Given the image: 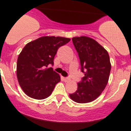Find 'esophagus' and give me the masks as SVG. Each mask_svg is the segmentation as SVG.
Masks as SVG:
<instances>
[{
  "mask_svg": "<svg viewBox=\"0 0 131 131\" xmlns=\"http://www.w3.org/2000/svg\"><path fill=\"white\" fill-rule=\"evenodd\" d=\"M63 80H64V82H68V81H69V80H70V78H68V77H64V78H63Z\"/></svg>",
  "mask_w": 131,
  "mask_h": 131,
  "instance_id": "obj_1",
  "label": "esophagus"
}]
</instances>
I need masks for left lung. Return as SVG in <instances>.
<instances>
[{
	"label": "left lung",
	"mask_w": 131,
	"mask_h": 131,
	"mask_svg": "<svg viewBox=\"0 0 131 131\" xmlns=\"http://www.w3.org/2000/svg\"><path fill=\"white\" fill-rule=\"evenodd\" d=\"M78 53L82 72L85 74L78 89L70 98L78 103H88L101 95L108 83L111 63L108 51L96 40L80 36L72 38Z\"/></svg>",
	"instance_id": "obj_1"
}]
</instances>
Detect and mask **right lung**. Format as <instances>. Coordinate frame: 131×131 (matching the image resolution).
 <instances>
[{
	"instance_id": "obj_1",
	"label": "right lung",
	"mask_w": 131,
	"mask_h": 131,
	"mask_svg": "<svg viewBox=\"0 0 131 131\" xmlns=\"http://www.w3.org/2000/svg\"><path fill=\"white\" fill-rule=\"evenodd\" d=\"M70 40V38L60 36H42L23 48L17 58V77L19 84L27 96L38 100L50 96L61 77L52 68L48 67L53 64L59 48Z\"/></svg>"
}]
</instances>
